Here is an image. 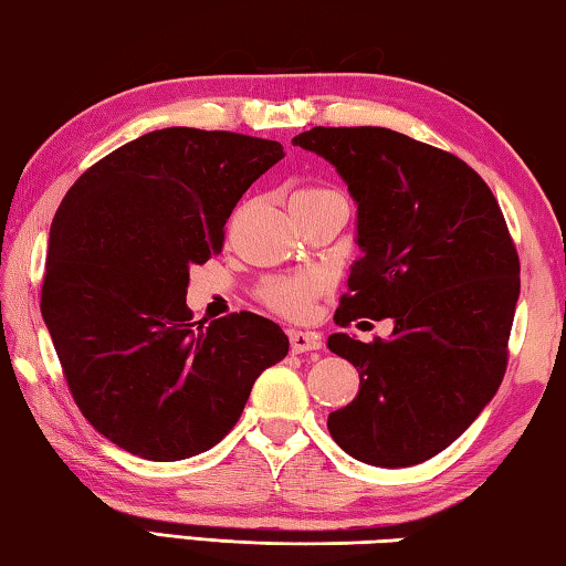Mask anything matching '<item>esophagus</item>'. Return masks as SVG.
Wrapping results in <instances>:
<instances>
[{"mask_svg": "<svg viewBox=\"0 0 566 566\" xmlns=\"http://www.w3.org/2000/svg\"><path fill=\"white\" fill-rule=\"evenodd\" d=\"M290 344L294 354H306L322 347V337L317 332H302V329H292L290 332Z\"/></svg>", "mask_w": 566, "mask_h": 566, "instance_id": "34e87169", "label": "esophagus"}]
</instances>
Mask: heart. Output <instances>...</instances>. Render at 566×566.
<instances>
[{"label": "heart", "instance_id": "b5f03b06", "mask_svg": "<svg viewBox=\"0 0 566 566\" xmlns=\"http://www.w3.org/2000/svg\"><path fill=\"white\" fill-rule=\"evenodd\" d=\"M334 195L332 189L324 187H302L292 195V202H302V199H314ZM322 292V280L317 274H292V276H272L260 286V300L270 306L272 312L282 314V317L300 319L310 314L314 300Z\"/></svg>", "mask_w": 566, "mask_h": 566}]
</instances>
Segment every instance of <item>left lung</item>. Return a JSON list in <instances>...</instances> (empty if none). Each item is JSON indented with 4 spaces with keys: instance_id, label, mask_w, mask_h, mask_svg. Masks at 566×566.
I'll return each mask as SVG.
<instances>
[{
    "instance_id": "obj_1",
    "label": "left lung",
    "mask_w": 566,
    "mask_h": 566,
    "mask_svg": "<svg viewBox=\"0 0 566 566\" xmlns=\"http://www.w3.org/2000/svg\"><path fill=\"white\" fill-rule=\"evenodd\" d=\"M332 161L357 202L359 256L334 322L395 319L391 339L332 334L359 371L329 434L375 467L442 452L500 389L520 254L492 189L444 149L385 127H314L292 139Z\"/></svg>"
}]
</instances>
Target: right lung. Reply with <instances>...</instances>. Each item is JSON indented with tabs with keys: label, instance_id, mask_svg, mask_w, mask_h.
<instances>
[{
	"label": "right lung",
	"instance_id": "right-lung-1",
	"mask_svg": "<svg viewBox=\"0 0 566 566\" xmlns=\"http://www.w3.org/2000/svg\"><path fill=\"white\" fill-rule=\"evenodd\" d=\"M282 157L249 134L157 129L92 165L56 209L42 317L76 407L129 454L212 449L290 352L260 314L205 324L187 306L189 266L222 252L232 209Z\"/></svg>",
	"mask_w": 566,
	"mask_h": 566
}]
</instances>
